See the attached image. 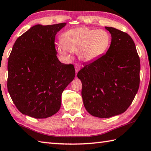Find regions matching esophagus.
Listing matches in <instances>:
<instances>
[{"label":"esophagus","instance_id":"1","mask_svg":"<svg viewBox=\"0 0 151 151\" xmlns=\"http://www.w3.org/2000/svg\"><path fill=\"white\" fill-rule=\"evenodd\" d=\"M75 71H76V75H77V73L78 72V70H80L81 68V65H78V64H76L75 65Z\"/></svg>","mask_w":151,"mask_h":151}]
</instances>
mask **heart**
Instances as JSON below:
<instances>
[{"label":"heart","mask_w":151,"mask_h":151,"mask_svg":"<svg viewBox=\"0 0 151 151\" xmlns=\"http://www.w3.org/2000/svg\"><path fill=\"white\" fill-rule=\"evenodd\" d=\"M111 36L104 29H94L86 27L68 30L62 35L59 52L68 59L71 53H78L84 62H92L100 58L108 50Z\"/></svg>","instance_id":"heart-1"}]
</instances>
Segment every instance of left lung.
Returning <instances> with one entry per match:
<instances>
[{
  "label": "left lung",
  "mask_w": 151,
  "mask_h": 151,
  "mask_svg": "<svg viewBox=\"0 0 151 151\" xmlns=\"http://www.w3.org/2000/svg\"><path fill=\"white\" fill-rule=\"evenodd\" d=\"M111 42L106 53L78 71L82 97L93 116L108 118L125 112L137 93L140 59L132 38L127 33L105 27Z\"/></svg>",
  "instance_id": "obj_1"
}]
</instances>
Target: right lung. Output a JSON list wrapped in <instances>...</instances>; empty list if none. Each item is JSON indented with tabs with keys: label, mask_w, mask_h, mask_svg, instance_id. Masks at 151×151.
I'll use <instances>...</instances> for the list:
<instances>
[{
	"label": "right lung",
	"mask_w": 151,
	"mask_h": 151,
	"mask_svg": "<svg viewBox=\"0 0 151 151\" xmlns=\"http://www.w3.org/2000/svg\"><path fill=\"white\" fill-rule=\"evenodd\" d=\"M66 23L34 26L19 37L8 61L7 87L22 114L37 119L55 114L61 95L75 76L72 64L57 57L55 38Z\"/></svg>",
	"instance_id": "obj_1"
}]
</instances>
